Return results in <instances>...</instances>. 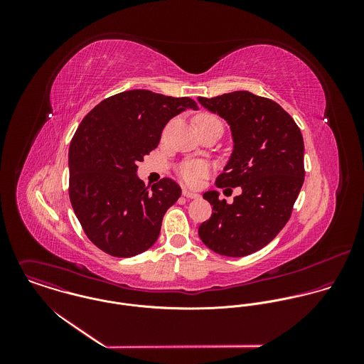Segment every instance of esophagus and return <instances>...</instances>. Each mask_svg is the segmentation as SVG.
I'll return each instance as SVG.
<instances>
[{
  "label": "esophagus",
  "mask_w": 364,
  "mask_h": 364,
  "mask_svg": "<svg viewBox=\"0 0 364 364\" xmlns=\"http://www.w3.org/2000/svg\"><path fill=\"white\" fill-rule=\"evenodd\" d=\"M182 195H183L185 198H188V199H198V198H199V195H198V193L191 192V191H186V189H183V191H182Z\"/></svg>",
  "instance_id": "34e87169"
}]
</instances>
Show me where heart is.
<instances>
[{"instance_id": "1", "label": "heart", "mask_w": 364, "mask_h": 364, "mask_svg": "<svg viewBox=\"0 0 364 364\" xmlns=\"http://www.w3.org/2000/svg\"><path fill=\"white\" fill-rule=\"evenodd\" d=\"M196 122H198L199 127L206 126L210 123H218V124L223 126L220 119L215 117L214 114H210V113L199 114ZM208 165L202 161H195V159H186V161L181 162L176 168L178 176L182 179V182H185L189 186H198L200 183V181L208 175Z\"/></svg>"}]
</instances>
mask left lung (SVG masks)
Returning a JSON list of instances; mask_svg holds the SVG:
<instances>
[{
	"label": "left lung",
	"instance_id": "1",
	"mask_svg": "<svg viewBox=\"0 0 364 364\" xmlns=\"http://www.w3.org/2000/svg\"><path fill=\"white\" fill-rule=\"evenodd\" d=\"M198 101L232 132L234 151L215 186L242 189L232 205L214 191L203 195L213 214L199 237L215 254L247 257L266 247L291 215L306 175L303 134L280 105L248 91Z\"/></svg>",
	"mask_w": 364,
	"mask_h": 364
}]
</instances>
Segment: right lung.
Segmentation results:
<instances>
[{
  "label": "right lung",
  "instance_id": "right-lung-1",
  "mask_svg": "<svg viewBox=\"0 0 364 364\" xmlns=\"http://www.w3.org/2000/svg\"><path fill=\"white\" fill-rule=\"evenodd\" d=\"M189 107L199 109L188 97L132 90L106 98L80 123L68 151V195L85 235L101 251L130 258L154 245L181 188L169 178L146 186L137 164L156 149L165 124Z\"/></svg>",
  "mask_w": 364,
  "mask_h": 364
}]
</instances>
